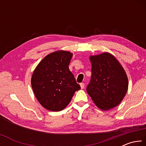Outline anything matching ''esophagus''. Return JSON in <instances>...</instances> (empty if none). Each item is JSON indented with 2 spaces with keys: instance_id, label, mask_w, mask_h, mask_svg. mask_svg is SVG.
<instances>
[{
  "instance_id": "esophagus-1",
  "label": "esophagus",
  "mask_w": 146,
  "mask_h": 146,
  "mask_svg": "<svg viewBox=\"0 0 146 146\" xmlns=\"http://www.w3.org/2000/svg\"><path fill=\"white\" fill-rule=\"evenodd\" d=\"M80 86L81 89H84V83H80Z\"/></svg>"
}]
</instances>
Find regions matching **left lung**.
<instances>
[{
    "label": "left lung",
    "mask_w": 146,
    "mask_h": 146,
    "mask_svg": "<svg viewBox=\"0 0 146 146\" xmlns=\"http://www.w3.org/2000/svg\"><path fill=\"white\" fill-rule=\"evenodd\" d=\"M91 78L87 92L103 111L115 108L122 102L128 89L127 74L112 54L104 52L91 55Z\"/></svg>",
    "instance_id": "left-lung-1"
}]
</instances>
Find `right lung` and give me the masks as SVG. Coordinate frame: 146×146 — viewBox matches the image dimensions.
<instances>
[{
  "label": "right lung",
  "mask_w": 146,
  "mask_h": 146,
  "mask_svg": "<svg viewBox=\"0 0 146 146\" xmlns=\"http://www.w3.org/2000/svg\"><path fill=\"white\" fill-rule=\"evenodd\" d=\"M70 51L58 50L46 55L33 71L31 84L41 106L51 111L63 110L80 86L76 82L69 64Z\"/></svg>",
  "instance_id": "1"
}]
</instances>
